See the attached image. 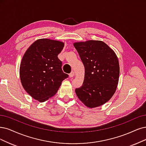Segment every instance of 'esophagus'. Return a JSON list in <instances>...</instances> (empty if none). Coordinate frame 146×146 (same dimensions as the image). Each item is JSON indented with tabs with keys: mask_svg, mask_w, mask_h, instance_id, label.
I'll return each instance as SVG.
<instances>
[{
	"mask_svg": "<svg viewBox=\"0 0 146 146\" xmlns=\"http://www.w3.org/2000/svg\"><path fill=\"white\" fill-rule=\"evenodd\" d=\"M74 76V72H73V71L69 74L70 78H73Z\"/></svg>",
	"mask_w": 146,
	"mask_h": 146,
	"instance_id": "esophagus-1",
	"label": "esophagus"
}]
</instances>
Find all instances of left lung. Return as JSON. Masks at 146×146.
Wrapping results in <instances>:
<instances>
[{
	"label": "left lung",
	"instance_id": "left-lung-1",
	"mask_svg": "<svg viewBox=\"0 0 146 146\" xmlns=\"http://www.w3.org/2000/svg\"><path fill=\"white\" fill-rule=\"evenodd\" d=\"M73 45L85 68L82 85L75 90L78 98L91 108L105 104L115 92L119 79L116 54L102 41L78 42Z\"/></svg>",
	"mask_w": 146,
	"mask_h": 146
}]
</instances>
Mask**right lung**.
<instances>
[{"instance_id": "obj_1", "label": "right lung", "mask_w": 146, "mask_h": 146, "mask_svg": "<svg viewBox=\"0 0 146 146\" xmlns=\"http://www.w3.org/2000/svg\"><path fill=\"white\" fill-rule=\"evenodd\" d=\"M64 42L50 39L35 41L24 54L20 67L23 88L31 97L43 102L55 95L62 80L68 77L58 58Z\"/></svg>"}]
</instances>
